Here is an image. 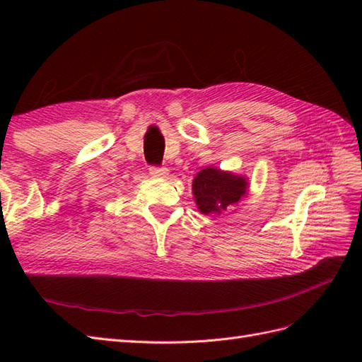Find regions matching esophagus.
Wrapping results in <instances>:
<instances>
[{
    "label": "esophagus",
    "instance_id": "1",
    "mask_svg": "<svg viewBox=\"0 0 362 362\" xmlns=\"http://www.w3.org/2000/svg\"><path fill=\"white\" fill-rule=\"evenodd\" d=\"M149 173H151L153 177H165V175H168V168L152 165V166H149Z\"/></svg>",
    "mask_w": 362,
    "mask_h": 362
}]
</instances>
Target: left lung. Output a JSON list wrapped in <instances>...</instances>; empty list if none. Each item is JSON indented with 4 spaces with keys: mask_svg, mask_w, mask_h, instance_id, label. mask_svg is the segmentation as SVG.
I'll list each match as a JSON object with an SVG mask.
<instances>
[{
    "mask_svg": "<svg viewBox=\"0 0 362 362\" xmlns=\"http://www.w3.org/2000/svg\"><path fill=\"white\" fill-rule=\"evenodd\" d=\"M247 182L244 177L222 173L216 168H205L196 175L193 194L197 209L204 214H219L236 204L245 194Z\"/></svg>",
    "mask_w": 362,
    "mask_h": 362,
    "instance_id": "left-lung-1",
    "label": "left lung"
}]
</instances>
